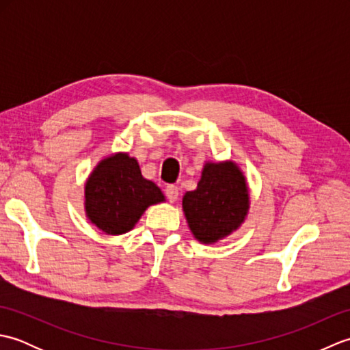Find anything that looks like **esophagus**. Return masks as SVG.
Returning a JSON list of instances; mask_svg holds the SVG:
<instances>
[{
    "mask_svg": "<svg viewBox=\"0 0 350 350\" xmlns=\"http://www.w3.org/2000/svg\"><path fill=\"white\" fill-rule=\"evenodd\" d=\"M165 196L171 203H174L176 200L179 198V188H177L176 185H168V187L165 188Z\"/></svg>",
    "mask_w": 350,
    "mask_h": 350,
    "instance_id": "obj_1",
    "label": "esophagus"
}]
</instances>
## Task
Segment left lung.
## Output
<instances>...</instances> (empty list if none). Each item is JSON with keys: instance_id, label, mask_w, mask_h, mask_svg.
I'll list each match as a JSON object with an SVG mask.
<instances>
[{"instance_id": "obj_1", "label": "left lung", "mask_w": 350, "mask_h": 350, "mask_svg": "<svg viewBox=\"0 0 350 350\" xmlns=\"http://www.w3.org/2000/svg\"><path fill=\"white\" fill-rule=\"evenodd\" d=\"M248 206L245 177L233 162L206 163L197 189L183 197L188 226L203 243L217 242L239 227Z\"/></svg>"}]
</instances>
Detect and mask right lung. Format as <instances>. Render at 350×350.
<instances>
[{"label": "right lung", "instance_id": "add662e5", "mask_svg": "<svg viewBox=\"0 0 350 350\" xmlns=\"http://www.w3.org/2000/svg\"><path fill=\"white\" fill-rule=\"evenodd\" d=\"M162 200L161 189L126 153L103 159L85 183L87 217L108 234L129 232L148 206Z\"/></svg>", "mask_w": 350, "mask_h": 350}]
</instances>
